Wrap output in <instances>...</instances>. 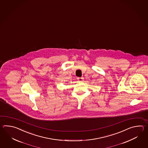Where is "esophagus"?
I'll return each mask as SVG.
<instances>
[{"mask_svg":"<svg viewBox=\"0 0 148 148\" xmlns=\"http://www.w3.org/2000/svg\"><path fill=\"white\" fill-rule=\"evenodd\" d=\"M84 78L83 77H82V78H77V80H78L79 82H82V81L84 80Z\"/></svg>","mask_w":148,"mask_h":148,"instance_id":"esophagus-1","label":"esophagus"}]
</instances>
